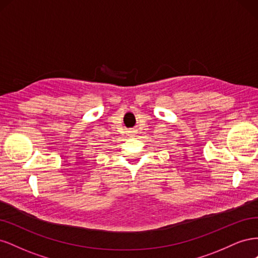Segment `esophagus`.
<instances>
[{
  "instance_id": "obj_1",
  "label": "esophagus",
  "mask_w": 258,
  "mask_h": 258,
  "mask_svg": "<svg viewBox=\"0 0 258 258\" xmlns=\"http://www.w3.org/2000/svg\"><path fill=\"white\" fill-rule=\"evenodd\" d=\"M128 135H129L130 137H135V136L137 135V130H136V129H131V130H129V131H128Z\"/></svg>"
}]
</instances>
